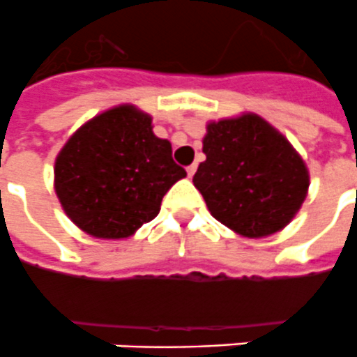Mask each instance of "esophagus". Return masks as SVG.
I'll return each instance as SVG.
<instances>
[{
  "label": "esophagus",
  "instance_id": "1",
  "mask_svg": "<svg viewBox=\"0 0 357 357\" xmlns=\"http://www.w3.org/2000/svg\"><path fill=\"white\" fill-rule=\"evenodd\" d=\"M195 172H197V165H191L189 168H187V176L192 178V176H195Z\"/></svg>",
  "mask_w": 357,
  "mask_h": 357
}]
</instances>
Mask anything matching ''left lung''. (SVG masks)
I'll return each mask as SVG.
<instances>
[{"instance_id":"left-lung-1","label":"left lung","mask_w":357,"mask_h":357,"mask_svg":"<svg viewBox=\"0 0 357 357\" xmlns=\"http://www.w3.org/2000/svg\"><path fill=\"white\" fill-rule=\"evenodd\" d=\"M192 183L213 218L245 238L282 231L305 202L310 176L284 134L255 113L212 121Z\"/></svg>"}]
</instances>
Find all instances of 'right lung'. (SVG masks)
I'll list each match as a JSON object with an SVG mask.
<instances>
[{
	"label": "right lung",
	"instance_id": "right-lung-1",
	"mask_svg": "<svg viewBox=\"0 0 357 357\" xmlns=\"http://www.w3.org/2000/svg\"><path fill=\"white\" fill-rule=\"evenodd\" d=\"M151 115L115 105L71 134L54 160V191L66 215L94 238H128L160 212L187 172L172 144L153 134Z\"/></svg>",
	"mask_w": 357,
	"mask_h": 357
}]
</instances>
